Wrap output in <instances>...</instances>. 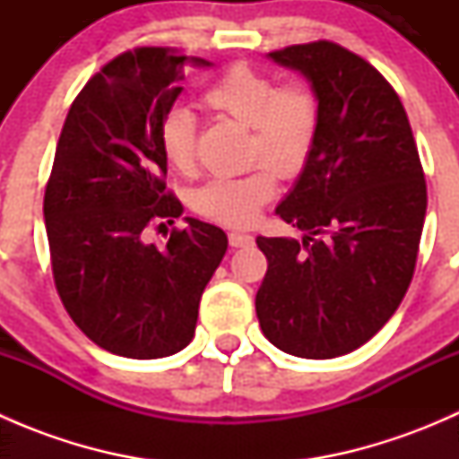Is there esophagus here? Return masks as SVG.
I'll use <instances>...</instances> for the list:
<instances>
[{
    "mask_svg": "<svg viewBox=\"0 0 459 459\" xmlns=\"http://www.w3.org/2000/svg\"><path fill=\"white\" fill-rule=\"evenodd\" d=\"M229 242H230V247H235V248H247V247H253L255 238L248 233H239V230H230Z\"/></svg>",
    "mask_w": 459,
    "mask_h": 459,
    "instance_id": "obj_1",
    "label": "esophagus"
}]
</instances>
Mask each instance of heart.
<instances>
[{
    "label": "heart",
    "mask_w": 459,
    "mask_h": 459,
    "mask_svg": "<svg viewBox=\"0 0 459 459\" xmlns=\"http://www.w3.org/2000/svg\"><path fill=\"white\" fill-rule=\"evenodd\" d=\"M215 113L251 128V152L281 178H295L307 166L319 131V100L308 84L277 86L268 73L233 64L202 92ZM160 151L170 169L186 173L195 160V115L178 104L160 122ZM277 191L275 175L257 166L239 178H215L193 195V208L206 220L248 226Z\"/></svg>",
    "instance_id": "b5f03b06"
}]
</instances>
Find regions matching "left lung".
Instances as JSON below:
<instances>
[{
	"label": "left lung",
	"instance_id": "1",
	"mask_svg": "<svg viewBox=\"0 0 459 459\" xmlns=\"http://www.w3.org/2000/svg\"><path fill=\"white\" fill-rule=\"evenodd\" d=\"M319 100V131L295 186L275 208L302 239L264 238L255 298L264 335L284 353H351L400 307L418 259L427 184L409 117L391 84L333 44L268 53Z\"/></svg>",
	"mask_w": 459,
	"mask_h": 459
}]
</instances>
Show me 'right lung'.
I'll use <instances>...</instances> for the list:
<instances>
[{"label":"right lung","mask_w":459,"mask_h":459,"mask_svg":"<svg viewBox=\"0 0 459 459\" xmlns=\"http://www.w3.org/2000/svg\"><path fill=\"white\" fill-rule=\"evenodd\" d=\"M202 57L169 48L119 55L73 101L55 151L44 220L57 293L97 346L155 359L188 346L206 284L229 239L186 217L169 242H146L151 226L184 212L166 193L160 122L184 91V68Z\"/></svg>","instance_id":"add662e5"}]
</instances>
